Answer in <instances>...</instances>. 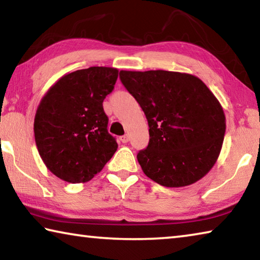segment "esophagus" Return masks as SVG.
<instances>
[{
    "label": "esophagus",
    "instance_id": "34e87169",
    "mask_svg": "<svg viewBox=\"0 0 260 260\" xmlns=\"http://www.w3.org/2000/svg\"><path fill=\"white\" fill-rule=\"evenodd\" d=\"M128 140H129L128 135H122V136H120V141H121L122 143H127V142H128Z\"/></svg>",
    "mask_w": 260,
    "mask_h": 260
}]
</instances>
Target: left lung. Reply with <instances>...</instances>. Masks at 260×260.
Returning <instances> with one entry per match:
<instances>
[{"label":"left lung","mask_w":260,"mask_h":260,"mask_svg":"<svg viewBox=\"0 0 260 260\" xmlns=\"http://www.w3.org/2000/svg\"><path fill=\"white\" fill-rule=\"evenodd\" d=\"M149 125V144L138 153L148 178L164 187L195 183L217 161L226 132L221 104L192 74L120 71Z\"/></svg>","instance_id":"1"}]
</instances>
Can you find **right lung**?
Listing matches in <instances>:
<instances>
[{
    "label": "right lung",
    "mask_w": 260,
    "mask_h": 260,
    "mask_svg": "<svg viewBox=\"0 0 260 260\" xmlns=\"http://www.w3.org/2000/svg\"><path fill=\"white\" fill-rule=\"evenodd\" d=\"M118 78L114 68L93 67L65 74L39 104L34 138L47 169L67 182H87L117 151L108 132L103 101Z\"/></svg>",
    "instance_id": "right-lung-1"
}]
</instances>
